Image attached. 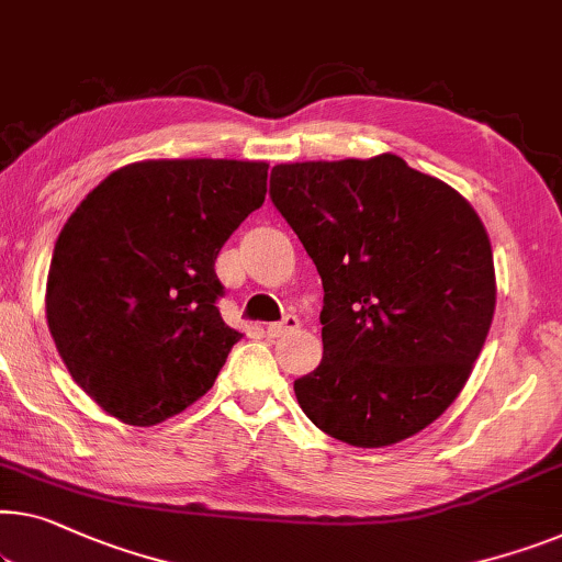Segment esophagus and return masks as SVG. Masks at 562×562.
Instances as JSON below:
<instances>
[{"label":"esophagus","instance_id":"obj_1","mask_svg":"<svg viewBox=\"0 0 562 562\" xmlns=\"http://www.w3.org/2000/svg\"><path fill=\"white\" fill-rule=\"evenodd\" d=\"M299 329V319L294 314L283 316V322H273L266 327V335L268 337H281V335H289V331H296Z\"/></svg>","mask_w":562,"mask_h":562}]
</instances>
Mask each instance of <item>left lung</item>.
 <instances>
[{
	"label": "left lung",
	"mask_w": 562,
	"mask_h": 562,
	"mask_svg": "<svg viewBox=\"0 0 562 562\" xmlns=\"http://www.w3.org/2000/svg\"><path fill=\"white\" fill-rule=\"evenodd\" d=\"M271 200L322 276L319 368L306 418L382 449L457 401L490 335L497 279L474 207L395 154L276 165Z\"/></svg>",
	"instance_id": "8db88e82"
}]
</instances>
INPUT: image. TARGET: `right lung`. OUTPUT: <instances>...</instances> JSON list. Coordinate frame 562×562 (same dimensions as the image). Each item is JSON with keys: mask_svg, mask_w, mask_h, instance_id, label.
<instances>
[{"mask_svg": "<svg viewBox=\"0 0 562 562\" xmlns=\"http://www.w3.org/2000/svg\"><path fill=\"white\" fill-rule=\"evenodd\" d=\"M266 180V161H134L63 225L47 327L70 378L109 416L157 426L213 387L243 337L215 306V258L263 205Z\"/></svg>", "mask_w": 562, "mask_h": 562, "instance_id": "add662e5", "label": "right lung"}]
</instances>
